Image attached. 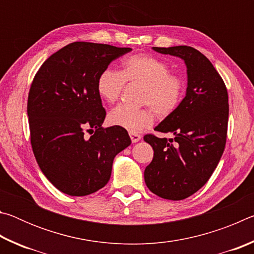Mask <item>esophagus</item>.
I'll use <instances>...</instances> for the list:
<instances>
[{
	"label": "esophagus",
	"mask_w": 254,
	"mask_h": 254,
	"mask_svg": "<svg viewBox=\"0 0 254 254\" xmlns=\"http://www.w3.org/2000/svg\"><path fill=\"white\" fill-rule=\"evenodd\" d=\"M128 134H130V137H131V140H132L133 143H135V142H137V141L141 140V135L137 134V133L130 132V133H128Z\"/></svg>",
	"instance_id": "1"
}]
</instances>
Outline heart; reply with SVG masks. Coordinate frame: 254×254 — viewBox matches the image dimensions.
<instances>
[{
	"label": "heart",
	"instance_id": "1",
	"mask_svg": "<svg viewBox=\"0 0 254 254\" xmlns=\"http://www.w3.org/2000/svg\"><path fill=\"white\" fill-rule=\"evenodd\" d=\"M126 83L142 86L140 103L148 105L142 109H130L119 105L112 110L107 120L113 127L130 132L149 127L158 117L167 118L178 109L183 100L185 81L179 75L171 74L169 66L153 56L139 54L123 60L121 70L105 69L98 76L96 89L102 100L107 103L117 102Z\"/></svg>",
	"mask_w": 254,
	"mask_h": 254
}]
</instances>
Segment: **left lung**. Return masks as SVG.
Wrapping results in <instances>:
<instances>
[{"instance_id": "8db88e82", "label": "left lung", "mask_w": 254, "mask_h": 254, "mask_svg": "<svg viewBox=\"0 0 254 254\" xmlns=\"http://www.w3.org/2000/svg\"><path fill=\"white\" fill-rule=\"evenodd\" d=\"M182 58L187 67L186 96L178 109L154 127L173 133L174 139L144 135L153 159L144 170V182L153 194L182 200L207 183L226 143L229 95L212 63L192 47L152 48Z\"/></svg>"}]
</instances>
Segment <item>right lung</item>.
Wrapping results in <instances>:
<instances>
[{
	"instance_id": "obj_1",
	"label": "right lung",
	"mask_w": 254,
	"mask_h": 254,
	"mask_svg": "<svg viewBox=\"0 0 254 254\" xmlns=\"http://www.w3.org/2000/svg\"><path fill=\"white\" fill-rule=\"evenodd\" d=\"M131 50L72 42L34 76L28 97L32 150L47 179L64 194L86 196L104 187L115 156L131 144L126 128L102 127L106 112L96 89L101 72Z\"/></svg>"
}]
</instances>
